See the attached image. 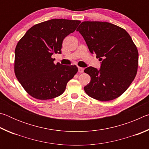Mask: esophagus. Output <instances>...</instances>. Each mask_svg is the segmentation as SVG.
Wrapping results in <instances>:
<instances>
[{
	"label": "esophagus",
	"mask_w": 149,
	"mask_h": 149,
	"mask_svg": "<svg viewBox=\"0 0 149 149\" xmlns=\"http://www.w3.org/2000/svg\"><path fill=\"white\" fill-rule=\"evenodd\" d=\"M78 72H79V73H83L84 72V68L78 67Z\"/></svg>",
	"instance_id": "obj_1"
}]
</instances>
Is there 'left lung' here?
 <instances>
[{
  "label": "left lung",
  "instance_id": "left-lung-1",
  "mask_svg": "<svg viewBox=\"0 0 149 149\" xmlns=\"http://www.w3.org/2000/svg\"><path fill=\"white\" fill-rule=\"evenodd\" d=\"M77 31L84 37L91 54L97 55L100 69L88 67L84 72L91 81L84 87L89 97L101 101L122 95L137 74L139 54L125 29L103 22H84Z\"/></svg>",
  "mask_w": 149,
  "mask_h": 149
}]
</instances>
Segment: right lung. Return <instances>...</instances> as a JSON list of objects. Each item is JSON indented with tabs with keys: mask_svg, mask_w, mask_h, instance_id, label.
I'll list each match as a JSON object with an SVG mask.
<instances>
[{
	"mask_svg": "<svg viewBox=\"0 0 149 149\" xmlns=\"http://www.w3.org/2000/svg\"><path fill=\"white\" fill-rule=\"evenodd\" d=\"M79 20L52 19L31 27L15 49L14 72L31 97L49 100L61 95L78 71L76 65L54 64L51 57L61 54L63 40L74 32Z\"/></svg>",
	"mask_w": 149,
	"mask_h": 149,
	"instance_id": "add662e5",
	"label": "right lung"
}]
</instances>
